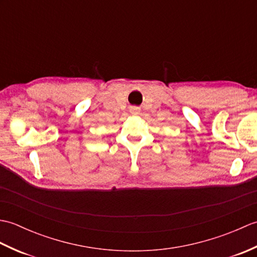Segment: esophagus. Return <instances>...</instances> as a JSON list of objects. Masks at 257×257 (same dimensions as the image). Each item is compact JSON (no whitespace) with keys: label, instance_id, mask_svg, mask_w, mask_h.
I'll list each match as a JSON object with an SVG mask.
<instances>
[{"label":"esophagus","instance_id":"obj_1","mask_svg":"<svg viewBox=\"0 0 257 257\" xmlns=\"http://www.w3.org/2000/svg\"><path fill=\"white\" fill-rule=\"evenodd\" d=\"M133 112H136V113H137V109H133Z\"/></svg>","mask_w":257,"mask_h":257}]
</instances>
